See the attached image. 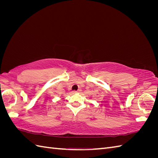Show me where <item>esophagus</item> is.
Listing matches in <instances>:
<instances>
[{"label": "esophagus", "instance_id": "34e87169", "mask_svg": "<svg viewBox=\"0 0 158 158\" xmlns=\"http://www.w3.org/2000/svg\"><path fill=\"white\" fill-rule=\"evenodd\" d=\"M80 92V90H78V91L74 90V91H73V94H76V93H78V92Z\"/></svg>", "mask_w": 158, "mask_h": 158}]
</instances>
